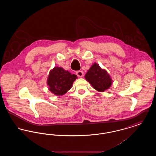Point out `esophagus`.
Here are the masks:
<instances>
[{
  "instance_id": "esophagus-1",
  "label": "esophagus",
  "mask_w": 156,
  "mask_h": 156,
  "mask_svg": "<svg viewBox=\"0 0 156 156\" xmlns=\"http://www.w3.org/2000/svg\"><path fill=\"white\" fill-rule=\"evenodd\" d=\"M76 75L78 76V77H82L83 75V73L82 71H77L76 72Z\"/></svg>"
}]
</instances>
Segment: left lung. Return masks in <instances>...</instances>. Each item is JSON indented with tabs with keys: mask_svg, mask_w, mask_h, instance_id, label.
Masks as SVG:
<instances>
[{
	"mask_svg": "<svg viewBox=\"0 0 156 156\" xmlns=\"http://www.w3.org/2000/svg\"><path fill=\"white\" fill-rule=\"evenodd\" d=\"M85 77L92 87L98 91L104 92L111 86L110 76L96 63L90 68Z\"/></svg>",
	"mask_w": 156,
	"mask_h": 156,
	"instance_id": "8db88e82",
	"label": "left lung"
}]
</instances>
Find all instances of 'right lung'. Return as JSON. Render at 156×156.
I'll use <instances>...</instances> for the list:
<instances>
[{"instance_id":"obj_1","label":"right lung","mask_w":156,"mask_h":156,"mask_svg":"<svg viewBox=\"0 0 156 156\" xmlns=\"http://www.w3.org/2000/svg\"><path fill=\"white\" fill-rule=\"evenodd\" d=\"M77 78L61 67H55L48 76L47 84L49 89L56 95H62L69 90Z\"/></svg>"}]
</instances>
